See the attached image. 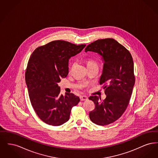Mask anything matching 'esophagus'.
<instances>
[{"mask_svg": "<svg viewBox=\"0 0 158 158\" xmlns=\"http://www.w3.org/2000/svg\"><path fill=\"white\" fill-rule=\"evenodd\" d=\"M88 97H86V96H85V95H81V96H80V99H81V101H86V100H88Z\"/></svg>", "mask_w": 158, "mask_h": 158, "instance_id": "obj_1", "label": "esophagus"}]
</instances>
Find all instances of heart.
<instances>
[{
  "label": "heart",
  "mask_w": 158,
  "mask_h": 158,
  "mask_svg": "<svg viewBox=\"0 0 158 158\" xmlns=\"http://www.w3.org/2000/svg\"><path fill=\"white\" fill-rule=\"evenodd\" d=\"M93 64H97L94 60H93L92 59H88V60H87V65L88 66H89V65H93Z\"/></svg>",
  "instance_id": "heart-1"
}]
</instances>
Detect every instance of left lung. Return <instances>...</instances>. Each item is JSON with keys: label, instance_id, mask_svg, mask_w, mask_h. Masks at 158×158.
Returning a JSON list of instances; mask_svg holds the SVG:
<instances>
[{"label": "left lung", "instance_id": "1", "mask_svg": "<svg viewBox=\"0 0 158 158\" xmlns=\"http://www.w3.org/2000/svg\"><path fill=\"white\" fill-rule=\"evenodd\" d=\"M87 52L102 56L104 66L99 84H104L106 95L104 101L97 96L89 98L95 105L89 118L97 125H108L117 120L129 104L135 83L133 60L129 51L113 38L95 41L85 48Z\"/></svg>", "mask_w": 158, "mask_h": 158}]
</instances>
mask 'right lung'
Here are the masks:
<instances>
[{
    "label": "right lung",
    "instance_id": "right-lung-1",
    "mask_svg": "<svg viewBox=\"0 0 158 158\" xmlns=\"http://www.w3.org/2000/svg\"><path fill=\"white\" fill-rule=\"evenodd\" d=\"M85 46L56 40L38 47L31 56L25 72L29 97L38 117L48 125L67 122L72 107L80 101L73 94H60L58 83L68 76L70 58Z\"/></svg>",
    "mask_w": 158,
    "mask_h": 158
}]
</instances>
